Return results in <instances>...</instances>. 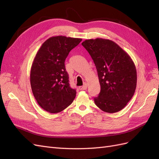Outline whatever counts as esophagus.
I'll use <instances>...</instances> for the list:
<instances>
[{
	"label": "esophagus",
	"mask_w": 159,
	"mask_h": 159,
	"mask_svg": "<svg viewBox=\"0 0 159 159\" xmlns=\"http://www.w3.org/2000/svg\"><path fill=\"white\" fill-rule=\"evenodd\" d=\"M87 88H88V85H87V84H85L82 86V87L81 88V89H82V90H85L86 89H87Z\"/></svg>",
	"instance_id": "34e87169"
}]
</instances>
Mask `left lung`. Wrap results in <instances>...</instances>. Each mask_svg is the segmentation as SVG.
Here are the masks:
<instances>
[{
    "mask_svg": "<svg viewBox=\"0 0 159 159\" xmlns=\"http://www.w3.org/2000/svg\"><path fill=\"white\" fill-rule=\"evenodd\" d=\"M93 60L101 91L95 105L107 113H116L126 106L137 86V70L127 52L116 43L103 38L81 43Z\"/></svg>",
    "mask_w": 159,
    "mask_h": 159,
    "instance_id": "obj_1",
    "label": "left lung"
}]
</instances>
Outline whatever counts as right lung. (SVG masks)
I'll return each instance as SVG.
<instances>
[{
    "mask_svg": "<svg viewBox=\"0 0 159 159\" xmlns=\"http://www.w3.org/2000/svg\"><path fill=\"white\" fill-rule=\"evenodd\" d=\"M82 40L63 36H53L43 43L33 61L30 85L38 105L51 113H59L73 102L76 90L69 83L65 60Z\"/></svg>",
    "mask_w": 159,
    "mask_h": 159,
    "instance_id": "1",
    "label": "right lung"
}]
</instances>
